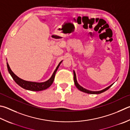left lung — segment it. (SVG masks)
Returning a JSON list of instances; mask_svg holds the SVG:
<instances>
[{
  "label": "left lung",
  "mask_w": 130,
  "mask_h": 130,
  "mask_svg": "<svg viewBox=\"0 0 130 130\" xmlns=\"http://www.w3.org/2000/svg\"><path fill=\"white\" fill-rule=\"evenodd\" d=\"M73 73H74V84H75V86L77 87V88L80 91H83V92H85V93H88V94H101L103 93V92H104L105 91L107 90H108V89H109L111 86L112 85H111L110 86H109L108 87H107V88H105V89L102 90H101V91H90V90H88L87 89H85L84 88H82V86H81L79 85L78 84V82L77 81V79H76V75H75V72H73Z\"/></svg>",
  "instance_id": "8db88e82"
}]
</instances>
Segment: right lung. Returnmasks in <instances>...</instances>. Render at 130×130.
Wrapping results in <instances>:
<instances>
[{
	"mask_svg": "<svg viewBox=\"0 0 130 130\" xmlns=\"http://www.w3.org/2000/svg\"><path fill=\"white\" fill-rule=\"evenodd\" d=\"M61 62H62V61L59 63V64L58 65L57 68H56V70L53 73V74L52 75V77L50 78V79H49L48 81H46L44 82H30V81H25V80L21 79L19 77H18L17 75L14 74L13 72L12 71L8 63H7V65L8 70L9 73V74H11V77H12V78L13 79L14 81L16 82V84L24 89L28 90L37 91H41V90H45V89H46L47 88H48L49 87H50L51 86V85L53 84L54 79H55L56 73L57 72L59 66H60Z\"/></svg>",
	"mask_w": 130,
	"mask_h": 130,
	"instance_id": "add662e5",
	"label": "right lung"
}]
</instances>
